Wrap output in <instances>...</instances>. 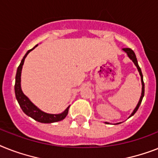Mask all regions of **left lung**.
<instances>
[{
  "mask_svg": "<svg viewBox=\"0 0 158 158\" xmlns=\"http://www.w3.org/2000/svg\"><path fill=\"white\" fill-rule=\"evenodd\" d=\"M123 50L124 52L127 54L128 57L131 60V61L134 62L135 66H136L137 70H138V71H139V75H140V79H141V83H142V92H141V96H140V98H139V102H138V104H137V106H135V110H133V112L131 113V114L129 116V118H131V116H133V115L135 114V112H136L137 110H138V109H139V106H140V104H141V101L142 100H143V96H144V83H143V75H142V72H141V69H140V67L139 66V65H138V61H137V58H136V56H135V54L134 51H133L132 49H131V48H123ZM105 123L106 124H110V123H107V122H105ZM121 123H115V124H119Z\"/></svg>",
  "mask_w": 158,
  "mask_h": 158,
  "instance_id": "1",
  "label": "left lung"
}]
</instances>
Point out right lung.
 <instances>
[{
  "label": "right lung",
  "mask_w": 158,
  "mask_h": 158,
  "mask_svg": "<svg viewBox=\"0 0 158 158\" xmlns=\"http://www.w3.org/2000/svg\"><path fill=\"white\" fill-rule=\"evenodd\" d=\"M38 44L35 46L34 48L28 50L27 53L24 55L23 58L22 59L21 63L19 66L18 69H17L16 77H15V96H16V99L19 102V106L21 107L24 113L27 116L32 118L35 121L42 123H56V122H59L63 120L68 114V111H69V108L70 106H68L66 110H64L63 112L61 114H48L42 111L41 110H40L36 106H35L34 104L30 101V99L28 98L25 94H24L23 91H22L21 88V74H22V69H23V66L24 64V61L25 58L27 57V54L31 51H32L35 47H37Z\"/></svg>",
  "instance_id": "add662e5"
}]
</instances>
